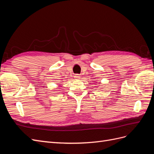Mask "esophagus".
Returning <instances> with one entry per match:
<instances>
[{
	"mask_svg": "<svg viewBox=\"0 0 154 154\" xmlns=\"http://www.w3.org/2000/svg\"><path fill=\"white\" fill-rule=\"evenodd\" d=\"M74 78H76V80H78V79L81 78V76L79 75V74H75V75H74Z\"/></svg>",
	"mask_w": 154,
	"mask_h": 154,
	"instance_id": "1",
	"label": "esophagus"
}]
</instances>
